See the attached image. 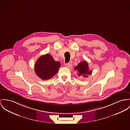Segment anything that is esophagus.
Here are the masks:
<instances>
[{
	"instance_id": "34e87169",
	"label": "esophagus",
	"mask_w": 130,
	"mask_h": 130,
	"mask_svg": "<svg viewBox=\"0 0 130 130\" xmlns=\"http://www.w3.org/2000/svg\"><path fill=\"white\" fill-rule=\"evenodd\" d=\"M65 66L66 67L68 68H71L72 67V64H70L69 63H66V64H65Z\"/></svg>"
}]
</instances>
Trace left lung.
Wrapping results in <instances>:
<instances>
[{
	"mask_svg": "<svg viewBox=\"0 0 130 130\" xmlns=\"http://www.w3.org/2000/svg\"><path fill=\"white\" fill-rule=\"evenodd\" d=\"M75 70L77 71V74L79 76H82L84 78L88 77V75H90L92 73V71L90 70L88 63L83 61L75 67Z\"/></svg>",
	"mask_w": 130,
	"mask_h": 130,
	"instance_id": "obj_1",
	"label": "left lung"
}]
</instances>
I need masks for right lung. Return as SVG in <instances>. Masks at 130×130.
Listing matches in <instances>:
<instances>
[{
  "label": "right lung",
  "mask_w": 130,
  "mask_h": 130,
  "mask_svg": "<svg viewBox=\"0 0 130 130\" xmlns=\"http://www.w3.org/2000/svg\"><path fill=\"white\" fill-rule=\"evenodd\" d=\"M60 66L59 62L54 60L50 54H46L41 56L36 61L35 71L42 80H48L56 74Z\"/></svg>",
  "instance_id": "obj_1"
}]
</instances>
